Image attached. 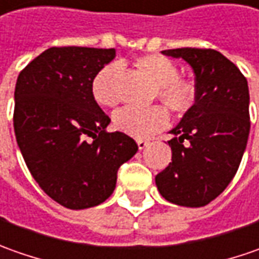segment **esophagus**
<instances>
[{"label": "esophagus", "mask_w": 259, "mask_h": 259, "mask_svg": "<svg viewBox=\"0 0 259 259\" xmlns=\"http://www.w3.org/2000/svg\"><path fill=\"white\" fill-rule=\"evenodd\" d=\"M149 145H150V142H149V140H145V139H139L138 140V146L140 150H143V149L149 146Z\"/></svg>", "instance_id": "34e87169"}]
</instances>
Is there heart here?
I'll list each match as a JSON object with an SVG mask.
<instances>
[{
  "label": "heart",
  "instance_id": "heart-1",
  "mask_svg": "<svg viewBox=\"0 0 259 259\" xmlns=\"http://www.w3.org/2000/svg\"><path fill=\"white\" fill-rule=\"evenodd\" d=\"M135 64L156 84V96L172 114L181 117L193 107L196 90L191 81L179 78V68L172 60L160 54H146L136 58ZM116 73L117 64H107L92 80L94 100L102 106L112 107L119 102L112 85V78ZM113 121L116 129L123 133L132 138L145 139L163 129L169 121V116L160 106L150 109L124 107L114 113Z\"/></svg>",
  "mask_w": 259,
  "mask_h": 259
}]
</instances>
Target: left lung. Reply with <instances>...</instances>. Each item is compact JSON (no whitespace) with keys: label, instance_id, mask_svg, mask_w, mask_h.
<instances>
[{"label":"left lung","instance_id":"obj_1","mask_svg":"<svg viewBox=\"0 0 259 259\" xmlns=\"http://www.w3.org/2000/svg\"><path fill=\"white\" fill-rule=\"evenodd\" d=\"M162 54L191 66L196 99L169 132L172 162L155 181L166 201L199 208L225 191L244 156L251 127L248 81L217 50L186 47Z\"/></svg>","mask_w":259,"mask_h":259}]
</instances>
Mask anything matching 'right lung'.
<instances>
[{
	"mask_svg": "<svg viewBox=\"0 0 259 259\" xmlns=\"http://www.w3.org/2000/svg\"><path fill=\"white\" fill-rule=\"evenodd\" d=\"M114 57V49L51 47L17 78L18 147L41 189L68 209L106 201L120 165L138 152L130 136L106 132L110 119L92 93L94 76Z\"/></svg>",
	"mask_w": 259,
	"mask_h": 259,
	"instance_id": "right-lung-1",
	"label": "right lung"
}]
</instances>
